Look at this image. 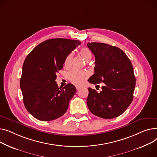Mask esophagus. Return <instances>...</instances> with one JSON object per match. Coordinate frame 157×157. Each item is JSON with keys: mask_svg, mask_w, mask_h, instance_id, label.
Returning <instances> with one entry per match:
<instances>
[{"mask_svg": "<svg viewBox=\"0 0 157 157\" xmlns=\"http://www.w3.org/2000/svg\"><path fill=\"white\" fill-rule=\"evenodd\" d=\"M75 87H76L77 90H78V89H79L81 87V86H78V85H75Z\"/></svg>", "mask_w": 157, "mask_h": 157, "instance_id": "1", "label": "esophagus"}]
</instances>
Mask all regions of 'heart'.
Wrapping results in <instances>:
<instances>
[{
    "label": "heart",
    "instance_id": "b5f03b06",
    "mask_svg": "<svg viewBox=\"0 0 157 157\" xmlns=\"http://www.w3.org/2000/svg\"><path fill=\"white\" fill-rule=\"evenodd\" d=\"M81 56L86 61H89L90 59L92 57L91 52L89 51V49L86 48H82L79 52ZM73 58V53H70L68 54V56L64 60V65L69 66L71 63V61ZM67 77L70 81L76 83V84H81L84 82L89 76L88 73L84 71H80L77 69H71L67 73Z\"/></svg>",
    "mask_w": 157,
    "mask_h": 157
}]
</instances>
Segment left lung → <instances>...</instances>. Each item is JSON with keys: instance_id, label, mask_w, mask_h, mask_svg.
<instances>
[{"instance_id": "obj_1", "label": "left lung", "mask_w": 157, "mask_h": 157, "mask_svg": "<svg viewBox=\"0 0 157 157\" xmlns=\"http://www.w3.org/2000/svg\"><path fill=\"white\" fill-rule=\"evenodd\" d=\"M95 56L94 74L88 81L103 82L100 93L88 88L87 104L90 112L103 118L122 115L132 103L136 78L131 60L120 48L107 44L87 43Z\"/></svg>"}]
</instances>
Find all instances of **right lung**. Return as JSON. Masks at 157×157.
Returning a JSON list of instances; mask_svg holds the SVG:
<instances>
[{
	"instance_id": "right-lung-1",
	"label": "right lung",
	"mask_w": 157,
	"mask_h": 157,
	"mask_svg": "<svg viewBox=\"0 0 157 157\" xmlns=\"http://www.w3.org/2000/svg\"><path fill=\"white\" fill-rule=\"evenodd\" d=\"M80 44L78 40L52 39L39 44L28 54L23 65L20 88L24 105L35 118L51 121L67 111L76 88L71 84L59 88L55 80L68 55Z\"/></svg>"
}]
</instances>
